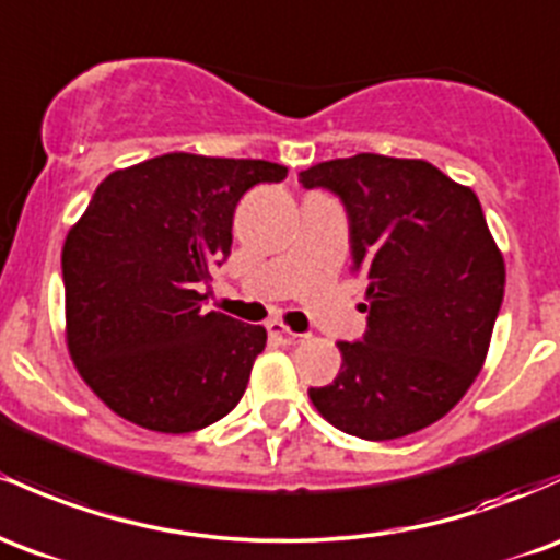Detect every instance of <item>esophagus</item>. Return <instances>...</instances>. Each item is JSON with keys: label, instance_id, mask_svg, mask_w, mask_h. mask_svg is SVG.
<instances>
[{"label": "esophagus", "instance_id": "esophagus-1", "mask_svg": "<svg viewBox=\"0 0 560 560\" xmlns=\"http://www.w3.org/2000/svg\"><path fill=\"white\" fill-rule=\"evenodd\" d=\"M268 335L273 337V340H279L281 346H298V342H303V335H298V331H290L281 322H270L268 324Z\"/></svg>", "mask_w": 560, "mask_h": 560}]
</instances>
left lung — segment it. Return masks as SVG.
Masks as SVG:
<instances>
[{
    "label": "left lung",
    "instance_id": "left-lung-1",
    "mask_svg": "<svg viewBox=\"0 0 560 560\" xmlns=\"http://www.w3.org/2000/svg\"><path fill=\"white\" fill-rule=\"evenodd\" d=\"M346 205L366 331L337 342L340 374L311 388L342 433L390 441L433 425L481 372L505 294V262L470 188L422 159L355 153L300 172Z\"/></svg>",
    "mask_w": 560,
    "mask_h": 560
}]
</instances>
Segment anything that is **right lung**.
I'll return each instance as SVG.
<instances>
[{
    "label": "right lung",
    "mask_w": 560,
    "mask_h": 560,
    "mask_svg": "<svg viewBox=\"0 0 560 560\" xmlns=\"http://www.w3.org/2000/svg\"><path fill=\"white\" fill-rule=\"evenodd\" d=\"M287 167L164 153L110 172L63 244L66 340L110 411L190 433L242 401L266 329L205 311L201 287L231 255L233 212Z\"/></svg>",
    "instance_id": "obj_1"
}]
</instances>
